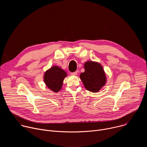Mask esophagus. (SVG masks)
<instances>
[{
  "mask_svg": "<svg viewBox=\"0 0 147 147\" xmlns=\"http://www.w3.org/2000/svg\"><path fill=\"white\" fill-rule=\"evenodd\" d=\"M71 75H73V76H76V75L77 74V71L72 72V73H71Z\"/></svg>",
  "mask_w": 147,
  "mask_h": 147,
  "instance_id": "obj_1",
  "label": "esophagus"
}]
</instances>
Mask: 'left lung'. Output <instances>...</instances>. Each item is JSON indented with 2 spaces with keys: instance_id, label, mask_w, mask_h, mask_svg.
Returning a JSON list of instances; mask_svg holds the SVG:
<instances>
[{
  "instance_id": "obj_1",
  "label": "left lung",
  "mask_w": 147,
  "mask_h": 147,
  "mask_svg": "<svg viewBox=\"0 0 147 147\" xmlns=\"http://www.w3.org/2000/svg\"><path fill=\"white\" fill-rule=\"evenodd\" d=\"M85 71L80 77L86 88L92 92H96L105 84L106 76L102 66L98 63L88 61L84 65Z\"/></svg>"
}]
</instances>
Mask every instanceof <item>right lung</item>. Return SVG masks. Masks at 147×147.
Instances as JSON below:
<instances>
[{
	"mask_svg": "<svg viewBox=\"0 0 147 147\" xmlns=\"http://www.w3.org/2000/svg\"><path fill=\"white\" fill-rule=\"evenodd\" d=\"M66 76L64 70L57 66H53L45 72L44 81L49 89L57 92L60 90L63 81Z\"/></svg>",
	"mask_w": 147,
	"mask_h": 147,
	"instance_id": "obj_1",
	"label": "right lung"
}]
</instances>
